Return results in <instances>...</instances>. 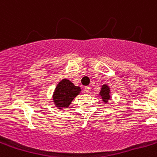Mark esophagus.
<instances>
[{
  "instance_id": "esophagus-1",
  "label": "esophagus",
  "mask_w": 157,
  "mask_h": 157,
  "mask_svg": "<svg viewBox=\"0 0 157 157\" xmlns=\"http://www.w3.org/2000/svg\"><path fill=\"white\" fill-rule=\"evenodd\" d=\"M85 91L86 93H90L91 91V88L90 86H86L85 87Z\"/></svg>"
}]
</instances>
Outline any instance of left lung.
Returning a JSON list of instances; mask_svg holds the SVG:
<instances>
[{"label": "left lung", "instance_id": "left-lung-1", "mask_svg": "<svg viewBox=\"0 0 157 157\" xmlns=\"http://www.w3.org/2000/svg\"><path fill=\"white\" fill-rule=\"evenodd\" d=\"M110 89L107 85H103L101 87L100 95L101 96V98L104 101V102L107 103L109 100L110 99Z\"/></svg>", "mask_w": 157, "mask_h": 157}]
</instances>
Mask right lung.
I'll return each instance as SVG.
<instances>
[{"label": "right lung", "mask_w": 157, "mask_h": 157, "mask_svg": "<svg viewBox=\"0 0 157 157\" xmlns=\"http://www.w3.org/2000/svg\"><path fill=\"white\" fill-rule=\"evenodd\" d=\"M81 92L79 86H76L68 79H63L58 83L52 95L53 102L58 109L68 108L71 101Z\"/></svg>", "instance_id": "add662e5"}]
</instances>
